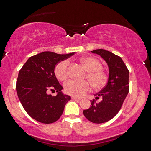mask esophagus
Masks as SVG:
<instances>
[{"mask_svg": "<svg viewBox=\"0 0 151 151\" xmlns=\"http://www.w3.org/2000/svg\"><path fill=\"white\" fill-rule=\"evenodd\" d=\"M72 99L73 100H80L81 99L80 98H77V97H75V96H72Z\"/></svg>", "mask_w": 151, "mask_h": 151, "instance_id": "34e87169", "label": "esophagus"}]
</instances>
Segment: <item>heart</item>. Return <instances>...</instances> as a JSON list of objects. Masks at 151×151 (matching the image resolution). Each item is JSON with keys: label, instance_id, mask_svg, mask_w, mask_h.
I'll use <instances>...</instances> for the list:
<instances>
[{"label": "heart", "instance_id": "1", "mask_svg": "<svg viewBox=\"0 0 151 151\" xmlns=\"http://www.w3.org/2000/svg\"><path fill=\"white\" fill-rule=\"evenodd\" d=\"M80 63L87 71L85 78L91 83L93 88L96 89L102 88L106 85L108 80V75L103 70V65L99 59L93 56H85L81 58ZM70 62L64 60L55 65L54 72L55 77L60 81H65L68 78V66ZM91 85L87 81H77L70 80L64 84L65 93L75 97H81L90 90Z\"/></svg>", "mask_w": 151, "mask_h": 151}]
</instances>
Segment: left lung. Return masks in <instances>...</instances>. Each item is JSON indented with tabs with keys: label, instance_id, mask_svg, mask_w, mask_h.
Instances as JSON below:
<instances>
[{
	"label": "left lung",
	"instance_id": "1",
	"mask_svg": "<svg viewBox=\"0 0 151 151\" xmlns=\"http://www.w3.org/2000/svg\"><path fill=\"white\" fill-rule=\"evenodd\" d=\"M91 52L101 55L108 63L109 78L106 86L95 94L96 100L102 97L101 102L91 101V107L83 113L88 120L101 124L110 120L120 110L129 90V70L119 56L108 50L96 49Z\"/></svg>",
	"mask_w": 151,
	"mask_h": 151
}]
</instances>
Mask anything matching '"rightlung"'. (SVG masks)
<instances>
[{"instance_id":"1","label":"right lung","mask_w":151,"mask_h":151,"mask_svg":"<svg viewBox=\"0 0 151 151\" xmlns=\"http://www.w3.org/2000/svg\"><path fill=\"white\" fill-rule=\"evenodd\" d=\"M74 54L41 52L29 58L19 70L16 82L18 98L25 111L35 120L50 124L58 120L63 114L71 97L61 92L63 86L58 81L54 70L59 62ZM49 90L58 92L57 96L48 95Z\"/></svg>"}]
</instances>
